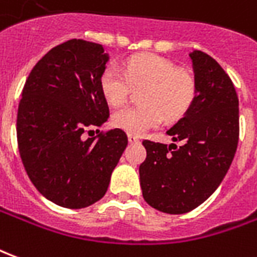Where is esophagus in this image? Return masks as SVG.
<instances>
[{
  "label": "esophagus",
  "mask_w": 257,
  "mask_h": 257,
  "mask_svg": "<svg viewBox=\"0 0 257 257\" xmlns=\"http://www.w3.org/2000/svg\"><path fill=\"white\" fill-rule=\"evenodd\" d=\"M127 138H128V143H130V144L140 143V140H138L136 136H133V134H128V136H127Z\"/></svg>",
  "instance_id": "esophagus-1"
}]
</instances>
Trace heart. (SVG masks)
<instances>
[{
    "label": "heart",
    "mask_w": 257,
    "mask_h": 257,
    "mask_svg": "<svg viewBox=\"0 0 257 257\" xmlns=\"http://www.w3.org/2000/svg\"><path fill=\"white\" fill-rule=\"evenodd\" d=\"M130 84L145 85L141 92L143 105L116 110L112 123L130 134H143L161 124L165 114L169 120L180 119L191 108L196 92L195 80L187 70L176 69L166 58L143 54L130 58L123 70L109 65L99 76V88L112 106L124 103Z\"/></svg>",
    "instance_id": "1"
}]
</instances>
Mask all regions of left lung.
Here are the masks:
<instances>
[{
  "instance_id": "8db88e82",
  "label": "left lung",
  "mask_w": 257,
  "mask_h": 257,
  "mask_svg": "<svg viewBox=\"0 0 257 257\" xmlns=\"http://www.w3.org/2000/svg\"><path fill=\"white\" fill-rule=\"evenodd\" d=\"M196 92L191 108L167 134L176 144L145 140L140 184L148 205L169 214L206 201L228 172L239 136L238 96L228 74L202 51L190 52Z\"/></svg>"
}]
</instances>
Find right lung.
<instances>
[{"instance_id":"1","label":"right lung","mask_w":257,"mask_h":257,"mask_svg":"<svg viewBox=\"0 0 257 257\" xmlns=\"http://www.w3.org/2000/svg\"><path fill=\"white\" fill-rule=\"evenodd\" d=\"M108 62L101 44L69 40L36 63L22 91L16 134L23 166L38 192L62 207L99 201L128 143L120 128L84 136L109 117L99 88Z\"/></svg>"}]
</instances>
